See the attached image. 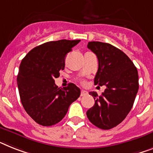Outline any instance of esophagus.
Instances as JSON below:
<instances>
[{
  "mask_svg": "<svg viewBox=\"0 0 153 153\" xmlns=\"http://www.w3.org/2000/svg\"><path fill=\"white\" fill-rule=\"evenodd\" d=\"M88 94V92L87 91L82 90L81 93H80V95H81V96H85V95H87Z\"/></svg>",
  "mask_w": 153,
  "mask_h": 153,
  "instance_id": "34e87169",
  "label": "esophagus"
}]
</instances>
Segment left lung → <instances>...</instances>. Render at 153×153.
<instances>
[{
    "label": "left lung",
    "mask_w": 153,
    "mask_h": 153,
    "mask_svg": "<svg viewBox=\"0 0 153 153\" xmlns=\"http://www.w3.org/2000/svg\"><path fill=\"white\" fill-rule=\"evenodd\" d=\"M88 48L98 60L94 84L106 88L100 96L95 91L89 93L95 102L87 111V117L98 128L112 129L126 118L133 106L138 91L137 68L125 53L110 44L91 41Z\"/></svg>",
    "instance_id": "left-lung-1"
}]
</instances>
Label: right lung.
<instances>
[{"instance_id": "right-lung-1", "label": "right lung", "mask_w": 153, "mask_h": 153, "mask_svg": "<svg viewBox=\"0 0 153 153\" xmlns=\"http://www.w3.org/2000/svg\"><path fill=\"white\" fill-rule=\"evenodd\" d=\"M80 40L49 41L34 48L24 57L17 84L22 106L38 124L48 127L62 120L68 108L79 97L74 84L60 88L55 84L65 68V56Z\"/></svg>"}]
</instances>
